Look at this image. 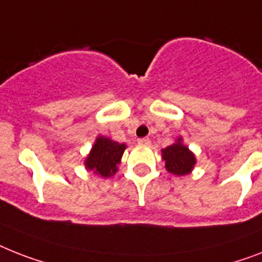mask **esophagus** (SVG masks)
Returning <instances> with one entry per match:
<instances>
[{"instance_id":"34e87169","label":"esophagus","mask_w":262,"mask_h":262,"mask_svg":"<svg viewBox=\"0 0 262 262\" xmlns=\"http://www.w3.org/2000/svg\"><path fill=\"white\" fill-rule=\"evenodd\" d=\"M138 144H141V145H149L150 140L148 137H142L138 138Z\"/></svg>"}]
</instances>
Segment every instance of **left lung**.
Instances as JSON below:
<instances>
[{
    "instance_id": "8db88e82",
    "label": "left lung",
    "mask_w": 262,
    "mask_h": 262,
    "mask_svg": "<svg viewBox=\"0 0 262 262\" xmlns=\"http://www.w3.org/2000/svg\"><path fill=\"white\" fill-rule=\"evenodd\" d=\"M161 156L165 161L167 171L178 176L191 173L196 163L195 155L188 149V146L183 145L182 138H178L175 144L161 149Z\"/></svg>"
}]
</instances>
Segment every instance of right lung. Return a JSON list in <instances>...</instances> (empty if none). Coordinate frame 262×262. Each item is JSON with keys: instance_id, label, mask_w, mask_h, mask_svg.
<instances>
[{"instance_id": "1", "label": "right lung", "mask_w": 262, "mask_h": 262, "mask_svg": "<svg viewBox=\"0 0 262 262\" xmlns=\"http://www.w3.org/2000/svg\"><path fill=\"white\" fill-rule=\"evenodd\" d=\"M126 145L99 136L95 140L89 156L84 160V167L102 178H110L117 172V165L121 163Z\"/></svg>"}]
</instances>
